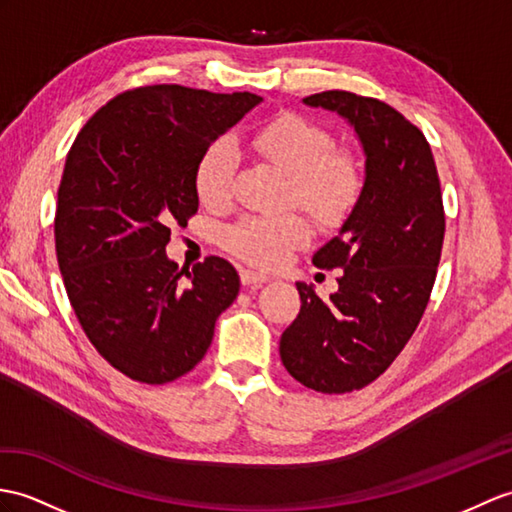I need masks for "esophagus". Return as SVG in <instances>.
I'll return each instance as SVG.
<instances>
[{
    "label": "esophagus",
    "mask_w": 512,
    "mask_h": 512,
    "mask_svg": "<svg viewBox=\"0 0 512 512\" xmlns=\"http://www.w3.org/2000/svg\"><path fill=\"white\" fill-rule=\"evenodd\" d=\"M240 279L248 288H257L261 283H268L270 277L264 275V272H255V270H240Z\"/></svg>",
    "instance_id": "34e87169"
}]
</instances>
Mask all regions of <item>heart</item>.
I'll return each instance as SVG.
<instances>
[{
    "instance_id": "heart-1",
    "label": "heart",
    "mask_w": 512,
    "mask_h": 512,
    "mask_svg": "<svg viewBox=\"0 0 512 512\" xmlns=\"http://www.w3.org/2000/svg\"><path fill=\"white\" fill-rule=\"evenodd\" d=\"M257 154L290 176V198L320 227L334 229L349 218L364 189L358 161L336 150L329 130L301 115H279L248 139ZM237 150L216 141L200 154L194 183L207 207L229 202L237 172ZM310 229L301 216H244L224 231L227 251L255 266H277L292 248L301 246Z\"/></svg>"
}]
</instances>
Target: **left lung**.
Listing matches in <instances>:
<instances>
[{"label": "left lung", "mask_w": 512, "mask_h": 512, "mask_svg": "<svg viewBox=\"0 0 512 512\" xmlns=\"http://www.w3.org/2000/svg\"><path fill=\"white\" fill-rule=\"evenodd\" d=\"M347 120L364 150V189L318 268H342L338 292L318 299L296 283L301 312L283 331L281 362L303 386L340 395L382 375L406 347L434 288L445 237L436 163L421 130L386 102L349 91L303 98Z\"/></svg>", "instance_id": "left-lung-1"}]
</instances>
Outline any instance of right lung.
Instances as JSON below:
<instances>
[{"label": "right lung", "instance_id": "right-lung-1", "mask_svg": "<svg viewBox=\"0 0 512 512\" xmlns=\"http://www.w3.org/2000/svg\"><path fill=\"white\" fill-rule=\"evenodd\" d=\"M259 102L248 91L137 87L106 102L67 154L54 220L58 268L93 347L135 382L168 384L192 371L240 292L227 259L207 257L185 272L165 246L172 224L198 211L200 154Z\"/></svg>", "mask_w": 512, "mask_h": 512}]
</instances>
